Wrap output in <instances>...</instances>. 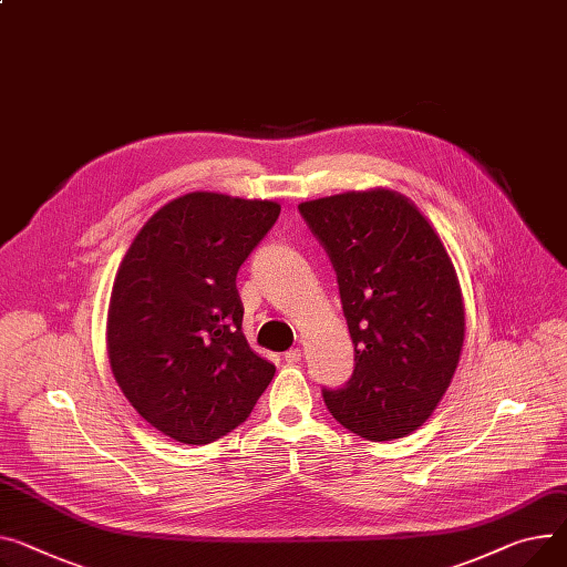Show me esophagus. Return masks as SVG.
I'll use <instances>...</instances> for the list:
<instances>
[{"label": "esophagus", "instance_id": "esophagus-1", "mask_svg": "<svg viewBox=\"0 0 567 567\" xmlns=\"http://www.w3.org/2000/svg\"><path fill=\"white\" fill-rule=\"evenodd\" d=\"M285 362H287V364H298V362H300V349H289V351L285 353Z\"/></svg>", "mask_w": 567, "mask_h": 567}]
</instances>
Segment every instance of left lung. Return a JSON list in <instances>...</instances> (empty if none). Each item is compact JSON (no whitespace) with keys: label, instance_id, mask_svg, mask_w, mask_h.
Masks as SVG:
<instances>
[{"label":"left lung","instance_id":"obj_1","mask_svg":"<svg viewBox=\"0 0 567 567\" xmlns=\"http://www.w3.org/2000/svg\"><path fill=\"white\" fill-rule=\"evenodd\" d=\"M323 244L355 347L342 390H323L332 417L385 442L417 431L454 379L465 306L440 235L392 188L347 192L298 205Z\"/></svg>","mask_w":567,"mask_h":567}]
</instances>
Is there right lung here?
<instances>
[{
  "label": "right lung",
  "instance_id": "1",
  "mask_svg": "<svg viewBox=\"0 0 567 567\" xmlns=\"http://www.w3.org/2000/svg\"><path fill=\"white\" fill-rule=\"evenodd\" d=\"M278 216L274 200L186 194L147 218L121 261L109 364L134 410L175 442L235 431L274 379L241 332L237 271Z\"/></svg>",
  "mask_w": 567,
  "mask_h": 567
}]
</instances>
